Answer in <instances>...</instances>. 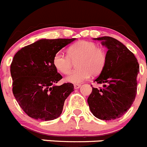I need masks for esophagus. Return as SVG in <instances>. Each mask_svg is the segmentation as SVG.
Segmentation results:
<instances>
[{
    "mask_svg": "<svg viewBox=\"0 0 147 147\" xmlns=\"http://www.w3.org/2000/svg\"><path fill=\"white\" fill-rule=\"evenodd\" d=\"M80 87V84H74V88H75V89H78V88H79Z\"/></svg>",
    "mask_w": 147,
    "mask_h": 147,
    "instance_id": "34e87169",
    "label": "esophagus"
}]
</instances>
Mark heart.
<instances>
[{"label":"heart","instance_id":"b5f03b06","mask_svg":"<svg viewBox=\"0 0 147 147\" xmlns=\"http://www.w3.org/2000/svg\"><path fill=\"white\" fill-rule=\"evenodd\" d=\"M68 55L62 52L56 53L53 64L59 72L67 74L70 70L72 61H76V69L68 73L67 82L80 83L87 80L91 75H96L103 69L106 63V53L94 42L79 41L68 48Z\"/></svg>","mask_w":147,"mask_h":147}]
</instances>
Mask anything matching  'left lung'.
I'll return each instance as SVG.
<instances>
[{"instance_id":"8db88e82","label":"left lung","mask_w":147,"mask_h":147,"mask_svg":"<svg viewBox=\"0 0 147 147\" xmlns=\"http://www.w3.org/2000/svg\"><path fill=\"white\" fill-rule=\"evenodd\" d=\"M94 39L100 41L108 51L105 67L94 80L104 83L103 88L92 87L87 102L95 117L116 119L125 114L134 102L139 64L134 54L117 39L110 36Z\"/></svg>"}]
</instances>
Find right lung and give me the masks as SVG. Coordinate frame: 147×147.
I'll return each mask as SVG.
<instances>
[{
    "label": "right lung",
    "instance_id": "obj_1",
    "mask_svg": "<svg viewBox=\"0 0 147 147\" xmlns=\"http://www.w3.org/2000/svg\"><path fill=\"white\" fill-rule=\"evenodd\" d=\"M74 40L75 38L40 39L14 55L10 67L12 92L21 108L31 118L50 121L61 114L74 86L71 83L55 85L62 76L53 66V59Z\"/></svg>",
    "mask_w": 147,
    "mask_h": 147
}]
</instances>
